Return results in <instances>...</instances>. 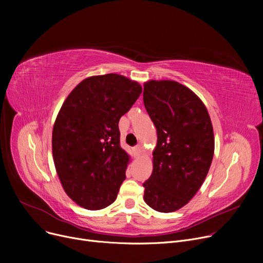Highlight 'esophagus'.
Wrapping results in <instances>:
<instances>
[{
  "label": "esophagus",
  "instance_id": "1",
  "mask_svg": "<svg viewBox=\"0 0 263 263\" xmlns=\"http://www.w3.org/2000/svg\"><path fill=\"white\" fill-rule=\"evenodd\" d=\"M134 154L136 157H139L142 154V145H136L134 147Z\"/></svg>",
  "mask_w": 263,
  "mask_h": 263
}]
</instances>
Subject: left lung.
Masks as SVG:
<instances>
[{"label":"left lung","instance_id":"left-lung-1","mask_svg":"<svg viewBox=\"0 0 263 263\" xmlns=\"http://www.w3.org/2000/svg\"><path fill=\"white\" fill-rule=\"evenodd\" d=\"M143 100L155 123L154 171L143 183L145 202L159 212L182 208L203 183L214 154V136L204 104L175 81H149Z\"/></svg>","mask_w":263,"mask_h":263}]
</instances>
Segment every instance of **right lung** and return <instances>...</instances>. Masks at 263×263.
<instances>
[{
    "mask_svg": "<svg viewBox=\"0 0 263 263\" xmlns=\"http://www.w3.org/2000/svg\"><path fill=\"white\" fill-rule=\"evenodd\" d=\"M141 93L139 83L109 73L82 81L65 100L53 127V159L67 195L83 208L115 201L129 162L118 122Z\"/></svg>",
    "mask_w": 263,
    "mask_h": 263,
    "instance_id": "right-lung-1",
    "label": "right lung"
}]
</instances>
